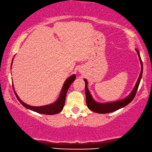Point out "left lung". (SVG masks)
I'll return each instance as SVG.
<instances>
[{
    "instance_id": "8db88e82",
    "label": "left lung",
    "mask_w": 152,
    "mask_h": 152,
    "mask_svg": "<svg viewBox=\"0 0 152 152\" xmlns=\"http://www.w3.org/2000/svg\"><path fill=\"white\" fill-rule=\"evenodd\" d=\"M136 52L139 56V59H140V64H141V72L139 75L138 80L137 81V83L135 86L134 90L132 92V93L129 95V96L125 99H122V100H119L117 102H109V103H98L94 101L93 97H91V95L89 91L87 88V81L86 79H84L85 82V93H86V104L88 106V109L91 110V111L95 112V113H111V112H113L116 111V110L121 109V108L125 107L128 104H129L133 99H134L135 95L136 94L137 91H138L139 84H140V82L142 77V62L141 60L140 53L139 51L136 49Z\"/></svg>"
}]
</instances>
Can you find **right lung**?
I'll return each mask as SVG.
<instances>
[{"label": "right lung", "instance_id": "right-lung-1", "mask_svg": "<svg viewBox=\"0 0 152 152\" xmlns=\"http://www.w3.org/2000/svg\"><path fill=\"white\" fill-rule=\"evenodd\" d=\"M75 78H76L75 75H72V76L69 77L66 80L65 83H64V86L63 88H62V90L61 91V94H60L57 100L56 101L55 103L52 104L43 106V107H32V106L26 104V103H24L23 102L20 100L19 97H18L17 94L16 93L15 91H14L16 95V97H17L18 100L20 102V104H21L23 106H24L25 107H26L27 109H30L32 110V111H34L39 113L45 114V115H54V114L58 113H59V112H61L62 111V109H63V108L64 107V104H65L66 93H67V91L68 88H69V86H70V84L74 82V80H75Z\"/></svg>", "mask_w": 152, "mask_h": 152}]
</instances>
